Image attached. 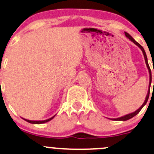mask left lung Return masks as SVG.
<instances>
[{
    "label": "left lung",
    "instance_id": "1",
    "mask_svg": "<svg viewBox=\"0 0 154 154\" xmlns=\"http://www.w3.org/2000/svg\"><path fill=\"white\" fill-rule=\"evenodd\" d=\"M124 33H125V35L126 37L128 38L131 41H132L133 43H134V44L137 45L138 47L140 48V49H141V51H143V56H144V58H145V62H146V66L147 68H148V72H149V86H148V93H147V95H146V100H145L144 103H143V104L141 105L140 107L137 110H135L134 112H133V113H129V114H127L125 116H123L122 117H119V118H117V119H111V120L113 121H127V120H129V119H132V117H134V116H136L137 114L138 113H139L141 109L143 108V107L146 105V104L147 103V102H148V97H149V94H150V88H151V69H150V67H149V65H148V58H147V56H146V51H145L144 49L143 48V46H141L140 44H138L137 41H135L133 38L131 36L128 32H124ZM154 72V70H153ZM154 84V82H153Z\"/></svg>",
    "mask_w": 154,
    "mask_h": 154
}]
</instances>
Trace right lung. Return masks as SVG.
Instances as JSON below:
<instances>
[{"label":"right lung","instance_id":"add662e5","mask_svg":"<svg viewBox=\"0 0 154 154\" xmlns=\"http://www.w3.org/2000/svg\"><path fill=\"white\" fill-rule=\"evenodd\" d=\"M55 116V115L54 116H52L51 118H50L49 119H46V120H43V121H31V120H27V119H23L24 120H25L26 122H29V123L30 124H44V123H46V122H49V121H51V119H54Z\"/></svg>","mask_w":154,"mask_h":154}]
</instances>
